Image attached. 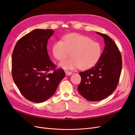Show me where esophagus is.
<instances>
[{
  "mask_svg": "<svg viewBox=\"0 0 135 135\" xmlns=\"http://www.w3.org/2000/svg\"><path fill=\"white\" fill-rule=\"evenodd\" d=\"M65 74H66V75H70L72 74V72L69 71H65Z\"/></svg>",
  "mask_w": 135,
  "mask_h": 135,
  "instance_id": "obj_1",
  "label": "esophagus"
}]
</instances>
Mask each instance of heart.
Returning a JSON list of instances; mask_svg holds the SVG:
<instances>
[{"instance_id":"b5f03b06","label":"heart","mask_w":135,"mask_h":135,"mask_svg":"<svg viewBox=\"0 0 135 135\" xmlns=\"http://www.w3.org/2000/svg\"><path fill=\"white\" fill-rule=\"evenodd\" d=\"M64 40H58L52 47L53 55L59 61L63 60L71 54L70 59L59 64L60 68L65 70L78 68L86 70L93 66L99 60L102 47L99 42L78 34L69 35Z\"/></svg>"}]
</instances>
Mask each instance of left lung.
<instances>
[{"mask_svg":"<svg viewBox=\"0 0 135 135\" xmlns=\"http://www.w3.org/2000/svg\"><path fill=\"white\" fill-rule=\"evenodd\" d=\"M96 33L104 39V51L95 66L79 73L81 81L78 87L80 95L90 101L103 100L115 91L122 66L121 54L114 42L107 35Z\"/></svg>","mask_w":135,"mask_h":135,"instance_id":"8db88e82","label":"left lung"}]
</instances>
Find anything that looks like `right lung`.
Masks as SVG:
<instances>
[{"label": "right lung", "instance_id": "add662e5", "mask_svg": "<svg viewBox=\"0 0 135 135\" xmlns=\"http://www.w3.org/2000/svg\"><path fill=\"white\" fill-rule=\"evenodd\" d=\"M54 33L51 29L32 30L19 39L12 53L13 79L22 95L34 103L50 98L65 76L62 69L55 70L48 54V40Z\"/></svg>", "mask_w": 135, "mask_h": 135}]
</instances>
